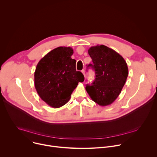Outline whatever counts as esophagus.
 <instances>
[{
	"label": "esophagus",
	"instance_id": "34e87169",
	"mask_svg": "<svg viewBox=\"0 0 157 157\" xmlns=\"http://www.w3.org/2000/svg\"><path fill=\"white\" fill-rule=\"evenodd\" d=\"M81 72H82V73L84 75V76H85V71H84V70H82L81 71Z\"/></svg>",
	"mask_w": 157,
	"mask_h": 157
}]
</instances>
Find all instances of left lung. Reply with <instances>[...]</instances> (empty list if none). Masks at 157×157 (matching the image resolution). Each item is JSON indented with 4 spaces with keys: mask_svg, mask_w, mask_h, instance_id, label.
I'll return each instance as SVG.
<instances>
[{
    "mask_svg": "<svg viewBox=\"0 0 157 157\" xmlns=\"http://www.w3.org/2000/svg\"><path fill=\"white\" fill-rule=\"evenodd\" d=\"M88 53L93 64L87 65L95 71V79L86 90L93 101L101 106L111 104L119 96L127 80L128 71L123 57L103 44L91 47Z\"/></svg>",
    "mask_w": 157,
    "mask_h": 157,
    "instance_id": "8db88e82",
    "label": "left lung"
}]
</instances>
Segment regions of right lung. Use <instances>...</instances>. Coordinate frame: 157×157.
Masks as SVG:
<instances>
[{
  "mask_svg": "<svg viewBox=\"0 0 157 157\" xmlns=\"http://www.w3.org/2000/svg\"><path fill=\"white\" fill-rule=\"evenodd\" d=\"M71 47H59L42 58L36 65L35 87L40 98L50 106L59 108L68 102L82 73L76 70V60L71 58Z\"/></svg>",
  "mask_w": 157,
  "mask_h": 157,
  "instance_id": "1",
  "label": "right lung"
}]
</instances>
